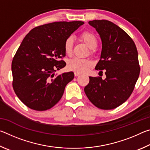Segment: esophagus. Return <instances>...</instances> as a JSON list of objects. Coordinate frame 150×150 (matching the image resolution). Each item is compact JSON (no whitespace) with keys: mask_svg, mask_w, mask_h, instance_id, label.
Segmentation results:
<instances>
[{"mask_svg":"<svg viewBox=\"0 0 150 150\" xmlns=\"http://www.w3.org/2000/svg\"><path fill=\"white\" fill-rule=\"evenodd\" d=\"M80 75H81L80 73H78L75 72V77H78V76H79Z\"/></svg>","mask_w":150,"mask_h":150,"instance_id":"1","label":"esophagus"}]
</instances>
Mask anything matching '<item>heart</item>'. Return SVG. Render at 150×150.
<instances>
[{"mask_svg":"<svg viewBox=\"0 0 150 150\" xmlns=\"http://www.w3.org/2000/svg\"><path fill=\"white\" fill-rule=\"evenodd\" d=\"M81 41L84 42L90 48V54H93L95 49L97 46L98 41L96 35L90 31L83 32L79 35ZM73 38L68 37L64 42V51L66 55H71L73 52ZM93 63L88 59H80V58H73L67 62V67L68 69L78 73H85L92 67Z\"/></svg>","mask_w":150,"mask_h":150,"instance_id":"heart-1","label":"heart"}]
</instances>
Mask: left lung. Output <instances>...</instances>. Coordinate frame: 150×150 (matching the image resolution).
I'll list each match as a JSON object with an SVG mask.
<instances>
[{"label": "left lung", "instance_id": "left-lung-1", "mask_svg": "<svg viewBox=\"0 0 150 150\" xmlns=\"http://www.w3.org/2000/svg\"><path fill=\"white\" fill-rule=\"evenodd\" d=\"M102 40L100 59L95 69L106 78L89 77L85 93L94 105L103 110L116 108L130 97L138 80L140 67L135 44L127 33L106 20L88 22Z\"/></svg>", "mask_w": 150, "mask_h": 150}]
</instances>
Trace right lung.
Segmentation results:
<instances>
[{
  "label": "right lung",
  "mask_w": 150,
  "mask_h": 150,
  "mask_svg": "<svg viewBox=\"0 0 150 150\" xmlns=\"http://www.w3.org/2000/svg\"><path fill=\"white\" fill-rule=\"evenodd\" d=\"M83 24L64 21L41 25L30 30L22 40L12 62V87L28 108L46 110L62 97L74 73H54L66 65L62 59L65 40Z\"/></svg>",
  "instance_id": "right-lung-1"
}]
</instances>
